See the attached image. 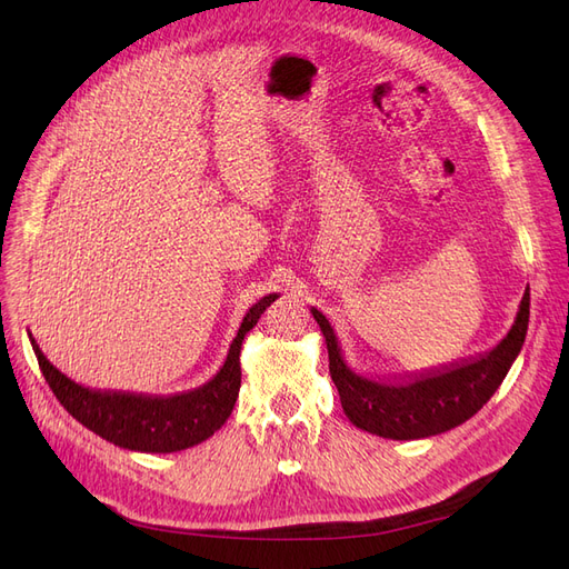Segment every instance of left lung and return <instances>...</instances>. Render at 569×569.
I'll return each mask as SVG.
<instances>
[{
  "label": "left lung",
  "mask_w": 569,
  "mask_h": 569,
  "mask_svg": "<svg viewBox=\"0 0 569 569\" xmlns=\"http://www.w3.org/2000/svg\"><path fill=\"white\" fill-rule=\"evenodd\" d=\"M311 313L325 337L330 375L347 418L370 435L410 441L449 432L470 420L501 387L527 337L529 284L508 335L489 353L403 382H380L351 370L330 320L318 308Z\"/></svg>",
  "instance_id": "1"
}]
</instances>
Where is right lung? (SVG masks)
<instances>
[{
    "mask_svg": "<svg viewBox=\"0 0 569 569\" xmlns=\"http://www.w3.org/2000/svg\"><path fill=\"white\" fill-rule=\"evenodd\" d=\"M274 299L278 295H268L249 308L230 343L226 363L209 382L170 396L82 387L49 363L32 335L30 343L49 389L90 432L128 451L176 453L213 437L230 418L242 387V341Z\"/></svg>",
    "mask_w": 569,
    "mask_h": 569,
    "instance_id": "obj_1",
    "label": "right lung"
}]
</instances>
